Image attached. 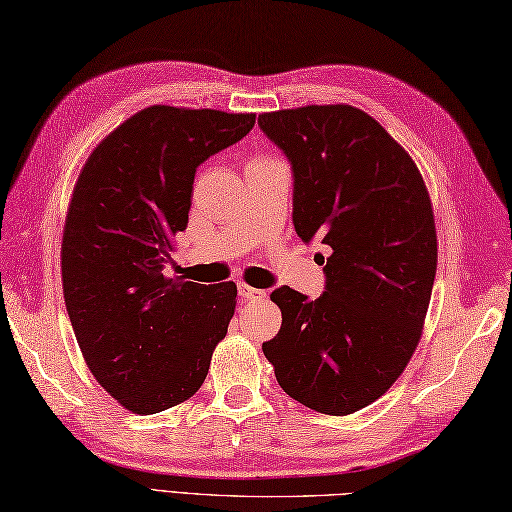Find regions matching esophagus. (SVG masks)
Listing matches in <instances>:
<instances>
[{"label": "esophagus", "instance_id": "obj_1", "mask_svg": "<svg viewBox=\"0 0 512 512\" xmlns=\"http://www.w3.org/2000/svg\"><path fill=\"white\" fill-rule=\"evenodd\" d=\"M237 290H239V297H242L244 301H257V299H264V297H266L264 290L250 288V286H246V284H239Z\"/></svg>", "mask_w": 512, "mask_h": 512}]
</instances>
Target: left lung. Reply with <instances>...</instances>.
I'll return each instance as SVG.
<instances>
[{"label":"left lung","instance_id":"left-lung-1","mask_svg":"<svg viewBox=\"0 0 512 512\" xmlns=\"http://www.w3.org/2000/svg\"><path fill=\"white\" fill-rule=\"evenodd\" d=\"M292 167V224L330 246L319 299L288 286L273 299L281 330L262 350L281 389L347 416L396 383L416 352L438 268L429 191L385 127L352 105L259 116Z\"/></svg>","mask_w":512,"mask_h":512}]
</instances>
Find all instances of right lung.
<instances>
[{"label":"right lung","instance_id":"add662e5","mask_svg":"<svg viewBox=\"0 0 512 512\" xmlns=\"http://www.w3.org/2000/svg\"><path fill=\"white\" fill-rule=\"evenodd\" d=\"M255 114L151 105L118 125L79 173L65 217L61 279L85 363L107 394L149 416L191 398L233 319L237 288L167 279L189 222L193 178Z\"/></svg>","mask_w":512,"mask_h":512}]
</instances>
